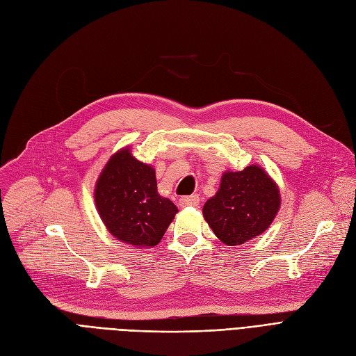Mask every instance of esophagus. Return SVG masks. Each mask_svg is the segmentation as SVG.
Masks as SVG:
<instances>
[{
	"label": "esophagus",
	"mask_w": 356,
	"mask_h": 356,
	"mask_svg": "<svg viewBox=\"0 0 356 356\" xmlns=\"http://www.w3.org/2000/svg\"><path fill=\"white\" fill-rule=\"evenodd\" d=\"M180 207H198L200 205V196L191 195V196H181L179 200Z\"/></svg>",
	"instance_id": "1"
}]
</instances>
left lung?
<instances>
[{
  "mask_svg": "<svg viewBox=\"0 0 356 356\" xmlns=\"http://www.w3.org/2000/svg\"><path fill=\"white\" fill-rule=\"evenodd\" d=\"M280 189L267 171L252 164L225 171L217 193L204 208V218L217 238L238 246L264 233L280 209Z\"/></svg>",
  "mask_w": 356,
  "mask_h": 356,
  "instance_id": "left-lung-1",
  "label": "left lung"
}]
</instances>
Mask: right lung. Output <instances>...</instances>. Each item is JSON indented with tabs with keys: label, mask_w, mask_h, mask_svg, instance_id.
Listing matches in <instances>:
<instances>
[{
	"label": "right lung",
	"mask_w": 356,
	"mask_h": 356,
	"mask_svg": "<svg viewBox=\"0 0 356 356\" xmlns=\"http://www.w3.org/2000/svg\"><path fill=\"white\" fill-rule=\"evenodd\" d=\"M95 207L117 241L136 248L160 243L177 207L156 189L155 170L122 148L110 156L95 183Z\"/></svg>",
	"instance_id": "obj_1"
}]
</instances>
